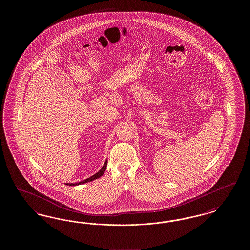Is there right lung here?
Masks as SVG:
<instances>
[{
    "instance_id": "add662e5",
    "label": "right lung",
    "mask_w": 250,
    "mask_h": 250,
    "mask_svg": "<svg viewBox=\"0 0 250 250\" xmlns=\"http://www.w3.org/2000/svg\"><path fill=\"white\" fill-rule=\"evenodd\" d=\"M107 161L106 160V161H105V163H104V165H103V167H101V169H100L98 172H96L95 174H94L93 176H91V177H89V178L85 179L83 181L79 182V183H75V184H66V185H67V186H78V185H82V184H85V183H88V182H92V181H94L95 179L101 177V176L104 174V172H105V170H106V168H107Z\"/></svg>"
}]
</instances>
